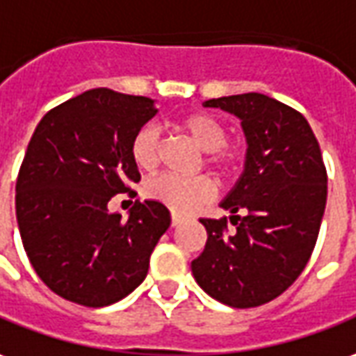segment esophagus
<instances>
[{
	"mask_svg": "<svg viewBox=\"0 0 356 356\" xmlns=\"http://www.w3.org/2000/svg\"><path fill=\"white\" fill-rule=\"evenodd\" d=\"M180 222H182V217H180V215H172V219H170V225H172V227H178Z\"/></svg>",
	"mask_w": 356,
	"mask_h": 356,
	"instance_id": "esophagus-1",
	"label": "esophagus"
}]
</instances>
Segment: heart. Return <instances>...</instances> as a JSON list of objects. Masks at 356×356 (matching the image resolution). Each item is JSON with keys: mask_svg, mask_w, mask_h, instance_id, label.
Masks as SVG:
<instances>
[{"mask_svg": "<svg viewBox=\"0 0 356 356\" xmlns=\"http://www.w3.org/2000/svg\"><path fill=\"white\" fill-rule=\"evenodd\" d=\"M176 127L188 134L200 149L205 151V166H209L220 178H230L236 166L238 156L232 147L227 145V127L219 118L209 112H190L178 118ZM129 156L136 164V168L143 174H153L163 156V141L161 134L154 126H143L136 131L129 143ZM143 193L147 200L156 202L170 209L176 215H188L197 207L209 203L217 186L209 176L197 178H178V176H159L143 186Z\"/></svg>", "mask_w": 356, "mask_h": 356, "instance_id": "1", "label": "heart"}]
</instances>
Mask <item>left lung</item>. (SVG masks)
Here are the masks:
<instances>
[{
  "label": "left lung",
  "mask_w": 356,
  "mask_h": 356,
  "mask_svg": "<svg viewBox=\"0 0 356 356\" xmlns=\"http://www.w3.org/2000/svg\"><path fill=\"white\" fill-rule=\"evenodd\" d=\"M242 120L246 168L220 203L229 219H202L207 242L192 261L197 285L232 308L273 300L295 283L312 256L325 200L327 172L306 118L279 100L244 92L203 102Z\"/></svg>",
  "instance_id": "8db88e82"
}]
</instances>
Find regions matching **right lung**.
<instances>
[{
	"label": "right lung",
	"mask_w": 356,
	"mask_h": 356,
	"mask_svg": "<svg viewBox=\"0 0 356 356\" xmlns=\"http://www.w3.org/2000/svg\"><path fill=\"white\" fill-rule=\"evenodd\" d=\"M156 114L153 100L92 89L40 120L17 176V222L26 256L44 285L61 298L102 308L143 283L170 213L134 203L129 217L108 202L141 180L129 156L139 127Z\"/></svg>",
	"instance_id": "1"
}]
</instances>
